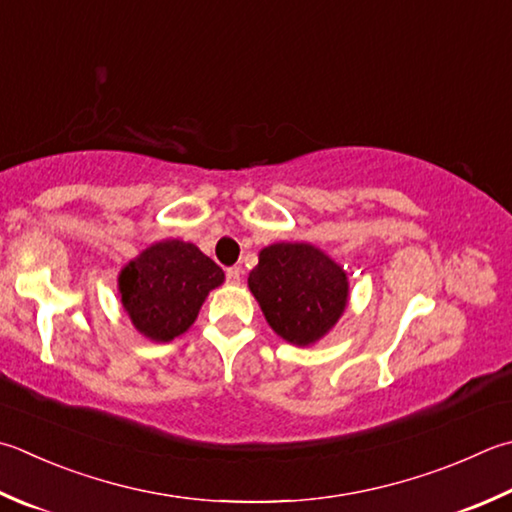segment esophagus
<instances>
[{
	"label": "esophagus",
	"mask_w": 512,
	"mask_h": 512,
	"mask_svg": "<svg viewBox=\"0 0 512 512\" xmlns=\"http://www.w3.org/2000/svg\"><path fill=\"white\" fill-rule=\"evenodd\" d=\"M225 276H227V283H231V285L240 283V269L238 267H227Z\"/></svg>",
	"instance_id": "esophagus-1"
}]
</instances>
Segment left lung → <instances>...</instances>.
Segmentation results:
<instances>
[{"label": "left lung", "mask_w": 512, "mask_h": 512, "mask_svg": "<svg viewBox=\"0 0 512 512\" xmlns=\"http://www.w3.org/2000/svg\"><path fill=\"white\" fill-rule=\"evenodd\" d=\"M247 283L272 330L294 345L330 332L347 303L343 267L305 243L265 247Z\"/></svg>", "instance_id": "obj_1"}]
</instances>
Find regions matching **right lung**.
Returning <instances> with one entry per match:
<instances>
[{
	"instance_id": "add662e5",
	"label": "right lung",
	"mask_w": 512,
	"mask_h": 512,
	"mask_svg": "<svg viewBox=\"0 0 512 512\" xmlns=\"http://www.w3.org/2000/svg\"><path fill=\"white\" fill-rule=\"evenodd\" d=\"M225 281L223 269L182 240L156 243L120 274L122 305L151 341H171L196 321L209 289Z\"/></svg>"
}]
</instances>
